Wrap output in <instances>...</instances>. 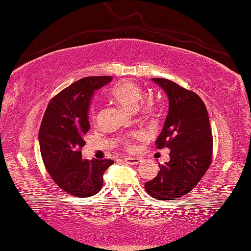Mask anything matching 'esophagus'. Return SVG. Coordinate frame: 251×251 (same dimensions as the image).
I'll return each mask as SVG.
<instances>
[{
    "label": "esophagus",
    "mask_w": 251,
    "mask_h": 251,
    "mask_svg": "<svg viewBox=\"0 0 251 251\" xmlns=\"http://www.w3.org/2000/svg\"><path fill=\"white\" fill-rule=\"evenodd\" d=\"M125 161H126L128 164H130V165H137V164L140 163V162H141V159H140V157L126 156V157H125Z\"/></svg>",
    "instance_id": "34e87169"
}]
</instances>
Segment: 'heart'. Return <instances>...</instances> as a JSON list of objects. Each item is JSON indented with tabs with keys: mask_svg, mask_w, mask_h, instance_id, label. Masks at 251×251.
Segmentation results:
<instances>
[{
	"mask_svg": "<svg viewBox=\"0 0 251 251\" xmlns=\"http://www.w3.org/2000/svg\"><path fill=\"white\" fill-rule=\"evenodd\" d=\"M109 97L112 101H114L117 104L120 105L123 109L128 110V111H135L138 109L139 103L141 102L143 99V90L141 87L138 86L137 83L128 80H122L114 85L109 91ZM141 112L148 118H151L154 112V107L150 102L144 103L141 107ZM90 120L95 121L97 118L96 111L94 109L90 110L89 113ZM141 137V133L133 134L132 138H139ZM122 146L130 149L131 148V139L126 138L122 140Z\"/></svg>",
	"mask_w": 251,
	"mask_h": 251,
	"instance_id": "heart-1",
	"label": "heart"
}]
</instances>
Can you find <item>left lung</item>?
<instances>
[{"label": "left lung", "mask_w": 251, "mask_h": 251, "mask_svg": "<svg viewBox=\"0 0 251 251\" xmlns=\"http://www.w3.org/2000/svg\"><path fill=\"white\" fill-rule=\"evenodd\" d=\"M168 96L169 112L157 149H170V161L159 164L156 176L146 183L153 199L172 201L186 195L204 176L212 162L213 138L203 100L195 92L164 78H152Z\"/></svg>", "instance_id": "8db88e82"}]
</instances>
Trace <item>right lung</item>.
Segmentation results:
<instances>
[{
	"label": "right lung",
	"mask_w": 251,
	"mask_h": 251,
	"mask_svg": "<svg viewBox=\"0 0 251 251\" xmlns=\"http://www.w3.org/2000/svg\"><path fill=\"white\" fill-rule=\"evenodd\" d=\"M111 76L79 79L50 100L38 133L39 148L48 173L61 190L76 197H90L103 185V173L112 160L82 159L81 148L90 129L88 111L95 91Z\"/></svg>",
	"instance_id": "add662e5"
}]
</instances>
